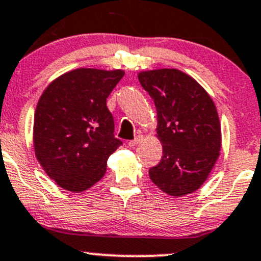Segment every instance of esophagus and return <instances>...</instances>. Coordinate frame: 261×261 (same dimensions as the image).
<instances>
[{
  "mask_svg": "<svg viewBox=\"0 0 261 261\" xmlns=\"http://www.w3.org/2000/svg\"><path fill=\"white\" fill-rule=\"evenodd\" d=\"M142 140H144V136H137L135 140H133V141H128V146H130V147H135V146L137 144H140Z\"/></svg>",
  "mask_w": 261,
  "mask_h": 261,
  "instance_id": "esophagus-1",
  "label": "esophagus"
}]
</instances>
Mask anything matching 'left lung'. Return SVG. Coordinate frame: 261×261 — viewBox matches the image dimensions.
<instances>
[{
  "label": "left lung",
  "instance_id": "left-lung-1",
  "mask_svg": "<svg viewBox=\"0 0 261 261\" xmlns=\"http://www.w3.org/2000/svg\"><path fill=\"white\" fill-rule=\"evenodd\" d=\"M137 78L154 102L156 137L162 144L161 161L148 171L151 181L168 196L193 193L219 159L216 104L196 79L174 68L142 70Z\"/></svg>",
  "mask_w": 261,
  "mask_h": 261
}]
</instances>
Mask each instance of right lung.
<instances>
[{"label":"right lung","instance_id":"obj_1","mask_svg":"<svg viewBox=\"0 0 261 261\" xmlns=\"http://www.w3.org/2000/svg\"><path fill=\"white\" fill-rule=\"evenodd\" d=\"M124 75L121 69L78 68L54 79L39 98L33 121L34 153L63 190L80 193L93 187L121 145L114 136L107 98Z\"/></svg>","mask_w":261,"mask_h":261}]
</instances>
